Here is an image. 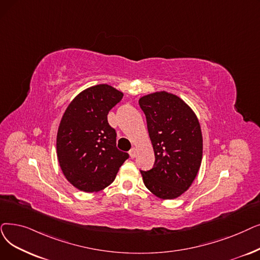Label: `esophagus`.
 <instances>
[{"mask_svg": "<svg viewBox=\"0 0 260 260\" xmlns=\"http://www.w3.org/2000/svg\"><path fill=\"white\" fill-rule=\"evenodd\" d=\"M128 153H129V156L132 158H135V157H136V155H137V149L136 148H133Z\"/></svg>", "mask_w": 260, "mask_h": 260, "instance_id": "34e87169", "label": "esophagus"}]
</instances>
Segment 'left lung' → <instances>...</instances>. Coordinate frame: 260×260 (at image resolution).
<instances>
[{"instance_id":"left-lung-1","label":"left lung","mask_w":260,"mask_h":260,"mask_svg":"<svg viewBox=\"0 0 260 260\" xmlns=\"http://www.w3.org/2000/svg\"><path fill=\"white\" fill-rule=\"evenodd\" d=\"M155 155L154 167L140 171L143 183L162 200L185 193L196 179L203 157L199 119L179 96L156 91L139 99Z\"/></svg>"}]
</instances>
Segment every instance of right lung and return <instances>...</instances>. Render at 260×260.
Instances as JSON below:
<instances>
[{
	"instance_id": "1",
	"label": "right lung",
	"mask_w": 260,
	"mask_h": 260,
	"mask_svg": "<svg viewBox=\"0 0 260 260\" xmlns=\"http://www.w3.org/2000/svg\"><path fill=\"white\" fill-rule=\"evenodd\" d=\"M123 92L107 84L91 86L68 105L60 120L56 150L68 182L84 192H98L114 182L128 154L117 149L116 131L107 121Z\"/></svg>"
}]
</instances>
